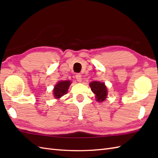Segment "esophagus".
Returning a JSON list of instances; mask_svg holds the SVG:
<instances>
[{
	"mask_svg": "<svg viewBox=\"0 0 158 158\" xmlns=\"http://www.w3.org/2000/svg\"><path fill=\"white\" fill-rule=\"evenodd\" d=\"M75 78L77 79V81L79 82H81L82 81V78H81V75H80V74H77L75 75Z\"/></svg>",
	"mask_w": 158,
	"mask_h": 158,
	"instance_id": "34e87169",
	"label": "esophagus"
}]
</instances>
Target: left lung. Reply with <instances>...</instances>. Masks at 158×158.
<instances>
[{
	"instance_id": "obj_1",
	"label": "left lung",
	"mask_w": 158,
	"mask_h": 158,
	"mask_svg": "<svg viewBox=\"0 0 158 158\" xmlns=\"http://www.w3.org/2000/svg\"><path fill=\"white\" fill-rule=\"evenodd\" d=\"M91 90L96 94V100L98 102H103L107 96V88L105 83L100 81H92L89 83Z\"/></svg>"
}]
</instances>
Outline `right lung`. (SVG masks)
Wrapping results in <instances>:
<instances>
[{"label": "right lung", "instance_id": "add662e5", "mask_svg": "<svg viewBox=\"0 0 158 158\" xmlns=\"http://www.w3.org/2000/svg\"><path fill=\"white\" fill-rule=\"evenodd\" d=\"M70 83L71 82L70 81H60L57 83L53 90V96H54L55 98L58 99L64 95H65L68 92Z\"/></svg>", "mask_w": 158, "mask_h": 158}]
</instances>
